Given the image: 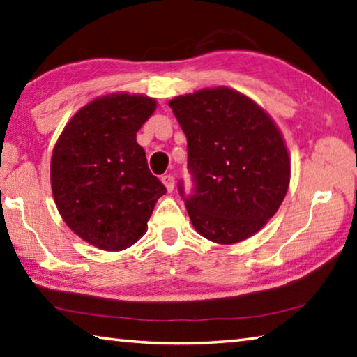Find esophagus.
Masks as SVG:
<instances>
[{
  "instance_id": "esophagus-1",
  "label": "esophagus",
  "mask_w": 357,
  "mask_h": 357,
  "mask_svg": "<svg viewBox=\"0 0 357 357\" xmlns=\"http://www.w3.org/2000/svg\"><path fill=\"white\" fill-rule=\"evenodd\" d=\"M162 183H164L168 192H172L174 189V178L172 174H165V176H162Z\"/></svg>"
}]
</instances>
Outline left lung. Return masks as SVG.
<instances>
[{
  "label": "left lung",
  "instance_id": "obj_1",
  "mask_svg": "<svg viewBox=\"0 0 357 357\" xmlns=\"http://www.w3.org/2000/svg\"><path fill=\"white\" fill-rule=\"evenodd\" d=\"M168 106L187 137L193 189L185 201L193 228L215 243L242 242L280 209L290 159L280 129L248 96L228 87L203 89Z\"/></svg>",
  "mask_w": 357,
  "mask_h": 357
}]
</instances>
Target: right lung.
Masks as SVG:
<instances>
[{"mask_svg": "<svg viewBox=\"0 0 357 357\" xmlns=\"http://www.w3.org/2000/svg\"><path fill=\"white\" fill-rule=\"evenodd\" d=\"M154 109L156 100L145 95L101 96L79 109L56 142L51 189L57 211L96 248L120 251L137 242L167 192L135 140Z\"/></svg>", "mask_w": 357, "mask_h": 357, "instance_id": "1", "label": "right lung"}]
</instances>
